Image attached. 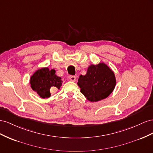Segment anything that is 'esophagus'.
<instances>
[{"label": "esophagus", "instance_id": "34e87169", "mask_svg": "<svg viewBox=\"0 0 153 153\" xmlns=\"http://www.w3.org/2000/svg\"><path fill=\"white\" fill-rule=\"evenodd\" d=\"M68 79H69L70 80H71V81H74V82L76 81V76H69Z\"/></svg>", "mask_w": 153, "mask_h": 153}]
</instances>
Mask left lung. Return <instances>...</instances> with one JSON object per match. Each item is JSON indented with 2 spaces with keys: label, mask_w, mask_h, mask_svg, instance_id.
Here are the masks:
<instances>
[{
  "label": "left lung",
  "mask_w": 153,
  "mask_h": 153,
  "mask_svg": "<svg viewBox=\"0 0 153 153\" xmlns=\"http://www.w3.org/2000/svg\"><path fill=\"white\" fill-rule=\"evenodd\" d=\"M77 85L87 100L97 102L111 94L116 85V78L108 65L100 63L89 66L86 75L79 76Z\"/></svg>",
  "instance_id": "8db88e82"
}]
</instances>
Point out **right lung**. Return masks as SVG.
<instances>
[{"instance_id": "right-lung-1", "label": "right lung", "mask_w": 153, "mask_h": 153, "mask_svg": "<svg viewBox=\"0 0 153 153\" xmlns=\"http://www.w3.org/2000/svg\"><path fill=\"white\" fill-rule=\"evenodd\" d=\"M62 82V78L56 76L55 70L48 67L37 70L30 78L31 88L43 99L50 97L51 90L59 89Z\"/></svg>"}]
</instances>
